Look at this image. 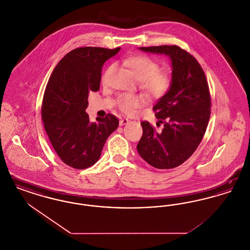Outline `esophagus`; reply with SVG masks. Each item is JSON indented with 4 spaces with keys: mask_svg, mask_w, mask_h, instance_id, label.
<instances>
[{
    "mask_svg": "<svg viewBox=\"0 0 250 250\" xmlns=\"http://www.w3.org/2000/svg\"><path fill=\"white\" fill-rule=\"evenodd\" d=\"M128 122H129V120L126 119V118H124V119L120 120V122H119L120 126H123V125H126V124H128Z\"/></svg>",
    "mask_w": 250,
    "mask_h": 250,
    "instance_id": "1",
    "label": "esophagus"
}]
</instances>
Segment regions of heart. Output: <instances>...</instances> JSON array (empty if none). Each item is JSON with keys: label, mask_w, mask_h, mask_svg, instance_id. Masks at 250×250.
I'll use <instances>...</instances> for the list:
<instances>
[{"label": "heart", "mask_w": 250, "mask_h": 250, "mask_svg": "<svg viewBox=\"0 0 250 250\" xmlns=\"http://www.w3.org/2000/svg\"><path fill=\"white\" fill-rule=\"evenodd\" d=\"M125 62L133 72L134 76L141 82V87L147 95L152 97H161L168 91L170 77L167 72L159 71V64L155 60L148 56L139 55L131 57ZM113 67V65H110L107 68L103 75V81L107 79V74ZM144 103L145 99L142 95L125 94L119 95L117 98L120 108L126 113H130L134 109L142 107Z\"/></svg>", "instance_id": "heart-1"}]
</instances>
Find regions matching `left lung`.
Here are the masks:
<instances>
[{"instance_id":"8db88e82","label":"left lung","mask_w":250,"mask_h":250,"mask_svg":"<svg viewBox=\"0 0 250 250\" xmlns=\"http://www.w3.org/2000/svg\"><path fill=\"white\" fill-rule=\"evenodd\" d=\"M139 49L167 56L171 80L168 91L153 107L163 129L156 132L149 122H142L143 137L137 150L151 166L173 168L193 155L206 131L211 113L208 83L198 61L175 45Z\"/></svg>"}]
</instances>
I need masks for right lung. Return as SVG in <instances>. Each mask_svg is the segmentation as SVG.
Here are the masks:
<instances>
[{"instance_id":"add662e5","label":"right lung","mask_w":250,"mask_h":250,"mask_svg":"<svg viewBox=\"0 0 250 250\" xmlns=\"http://www.w3.org/2000/svg\"><path fill=\"white\" fill-rule=\"evenodd\" d=\"M119 50L75 48L60 61L48 80L42 104L44 127L60 158L74 168L93 166L119 125L112 114L90 122L85 111L88 94L99 90L103 64Z\"/></svg>"}]
</instances>
